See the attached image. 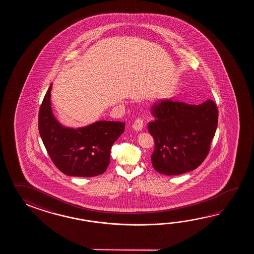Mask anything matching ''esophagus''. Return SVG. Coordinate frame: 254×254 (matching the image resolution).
I'll return each mask as SVG.
<instances>
[{
	"label": "esophagus",
	"mask_w": 254,
	"mask_h": 254,
	"mask_svg": "<svg viewBox=\"0 0 254 254\" xmlns=\"http://www.w3.org/2000/svg\"><path fill=\"white\" fill-rule=\"evenodd\" d=\"M133 129L136 131H140L143 128V121L141 118H138V119L135 120L134 124L132 125Z\"/></svg>",
	"instance_id": "obj_1"
}]
</instances>
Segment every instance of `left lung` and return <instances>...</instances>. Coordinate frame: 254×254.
I'll use <instances>...</instances> for the list:
<instances>
[{
	"label": "left lung",
	"mask_w": 254,
	"mask_h": 254,
	"mask_svg": "<svg viewBox=\"0 0 254 254\" xmlns=\"http://www.w3.org/2000/svg\"><path fill=\"white\" fill-rule=\"evenodd\" d=\"M154 120L148 129L155 141L151 154L152 166L168 176L193 171L210 151L218 125V109L208 100L192 105L171 99L153 103Z\"/></svg>",
	"instance_id": "1"
}]
</instances>
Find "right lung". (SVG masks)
Returning <instances> with one entry per match:
<instances>
[{
	"instance_id": "add662e5",
	"label": "right lung",
	"mask_w": 254,
	"mask_h": 254,
	"mask_svg": "<svg viewBox=\"0 0 254 254\" xmlns=\"http://www.w3.org/2000/svg\"><path fill=\"white\" fill-rule=\"evenodd\" d=\"M53 83L39 112V132L49 156L63 173L74 177L103 174L110 163L111 148L125 131L121 122L98 121L70 128L55 118L51 103Z\"/></svg>"
}]
</instances>
